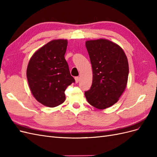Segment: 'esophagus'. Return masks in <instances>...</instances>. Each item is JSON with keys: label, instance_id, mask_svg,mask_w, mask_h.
Returning a JSON list of instances; mask_svg holds the SVG:
<instances>
[{"label": "esophagus", "instance_id": "34e87169", "mask_svg": "<svg viewBox=\"0 0 157 157\" xmlns=\"http://www.w3.org/2000/svg\"><path fill=\"white\" fill-rule=\"evenodd\" d=\"M75 82L76 83H78L79 82V80H80V78L78 77H76L75 78Z\"/></svg>", "mask_w": 157, "mask_h": 157}]
</instances>
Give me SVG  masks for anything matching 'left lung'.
<instances>
[{"label":"left lung","instance_id":"8db88e82","mask_svg":"<svg viewBox=\"0 0 157 157\" xmlns=\"http://www.w3.org/2000/svg\"><path fill=\"white\" fill-rule=\"evenodd\" d=\"M92 64L93 78L84 95L88 102L98 109L116 103L127 86L129 66L121 47L104 39L86 41Z\"/></svg>","mask_w":157,"mask_h":157}]
</instances>
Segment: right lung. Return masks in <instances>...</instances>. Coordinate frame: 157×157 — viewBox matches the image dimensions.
Listing matches in <instances>:
<instances>
[{"instance_id":"right-lung-1","label":"right lung","mask_w":157,"mask_h":157,"mask_svg":"<svg viewBox=\"0 0 157 157\" xmlns=\"http://www.w3.org/2000/svg\"><path fill=\"white\" fill-rule=\"evenodd\" d=\"M67 40H51L37 50L27 68L33 96L42 105L55 107L65 100V91L75 82L65 59Z\"/></svg>"}]
</instances>
